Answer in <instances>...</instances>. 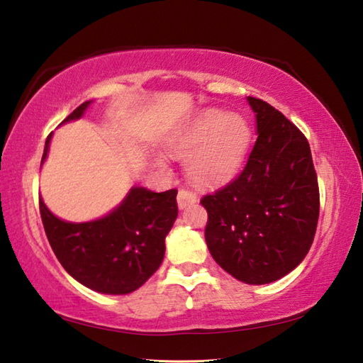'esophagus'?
Here are the masks:
<instances>
[{
  "label": "esophagus",
  "mask_w": 363,
  "mask_h": 363,
  "mask_svg": "<svg viewBox=\"0 0 363 363\" xmlns=\"http://www.w3.org/2000/svg\"><path fill=\"white\" fill-rule=\"evenodd\" d=\"M194 203H196V195L194 191H190L187 189H181L177 191V206H179V209H186L189 204Z\"/></svg>",
  "instance_id": "esophagus-1"
}]
</instances>
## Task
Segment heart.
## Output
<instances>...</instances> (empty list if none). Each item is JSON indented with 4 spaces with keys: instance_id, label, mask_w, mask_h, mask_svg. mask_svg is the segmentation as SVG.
<instances>
[{
    "instance_id": "1",
    "label": "heart",
    "mask_w": 363,
    "mask_h": 363,
    "mask_svg": "<svg viewBox=\"0 0 363 363\" xmlns=\"http://www.w3.org/2000/svg\"><path fill=\"white\" fill-rule=\"evenodd\" d=\"M252 145V127L240 115L209 108L201 111L169 143L179 157H189L187 169L201 187H220L240 172Z\"/></svg>"
}]
</instances>
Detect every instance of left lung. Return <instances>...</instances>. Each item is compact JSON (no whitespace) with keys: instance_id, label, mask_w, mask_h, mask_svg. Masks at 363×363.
<instances>
[{"instance_id":"left-lung-1","label":"left lung","mask_w":363,"mask_h":363,"mask_svg":"<svg viewBox=\"0 0 363 363\" xmlns=\"http://www.w3.org/2000/svg\"><path fill=\"white\" fill-rule=\"evenodd\" d=\"M257 143L244 172L206 195L204 230L212 258L247 285H266L301 264L319 217L318 177L307 138L261 99L247 97Z\"/></svg>"}]
</instances>
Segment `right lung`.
Masks as SVG:
<instances>
[{
  "label": "right lung",
  "mask_w": 363,
  "mask_h": 363,
  "mask_svg": "<svg viewBox=\"0 0 363 363\" xmlns=\"http://www.w3.org/2000/svg\"><path fill=\"white\" fill-rule=\"evenodd\" d=\"M92 101L82 104L61 124L80 119ZM48 135L40 167L47 160ZM177 191L155 194L133 186L108 214L89 222H66L39 208L47 239L70 277L102 294H129L145 285L165 257V238L177 217Z\"/></svg>",
  "instance_id": "obj_1"
}]
</instances>
